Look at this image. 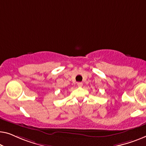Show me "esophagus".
<instances>
[{
    "label": "esophagus",
    "mask_w": 146,
    "mask_h": 146,
    "mask_svg": "<svg viewBox=\"0 0 146 146\" xmlns=\"http://www.w3.org/2000/svg\"><path fill=\"white\" fill-rule=\"evenodd\" d=\"M77 86H78V87H81L82 86H83V83H81V82H79V83H77Z\"/></svg>",
    "instance_id": "1"
}]
</instances>
